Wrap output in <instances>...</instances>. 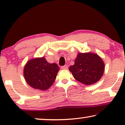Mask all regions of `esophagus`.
<instances>
[{
    "mask_svg": "<svg viewBox=\"0 0 125 125\" xmlns=\"http://www.w3.org/2000/svg\"><path fill=\"white\" fill-rule=\"evenodd\" d=\"M68 68V66L67 65H65L62 66L61 67V68L62 69H67Z\"/></svg>",
    "mask_w": 125,
    "mask_h": 125,
    "instance_id": "34e87169",
    "label": "esophagus"
}]
</instances>
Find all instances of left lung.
<instances>
[{"mask_svg": "<svg viewBox=\"0 0 125 125\" xmlns=\"http://www.w3.org/2000/svg\"><path fill=\"white\" fill-rule=\"evenodd\" d=\"M69 71L77 81L86 85L97 83L102 77L105 65L98 54L93 53H80L74 64L69 67Z\"/></svg>", "mask_w": 125, "mask_h": 125, "instance_id": "left-lung-1", "label": "left lung"}]
</instances>
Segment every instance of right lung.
Instances as JSON below:
<instances>
[{"mask_svg":"<svg viewBox=\"0 0 125 125\" xmlns=\"http://www.w3.org/2000/svg\"><path fill=\"white\" fill-rule=\"evenodd\" d=\"M60 68L55 63L48 62L44 57L29 60L24 68L27 83L34 89L45 90L55 81Z\"/></svg>","mask_w":125,"mask_h":125,"instance_id":"obj_1","label":"right lung"}]
</instances>
